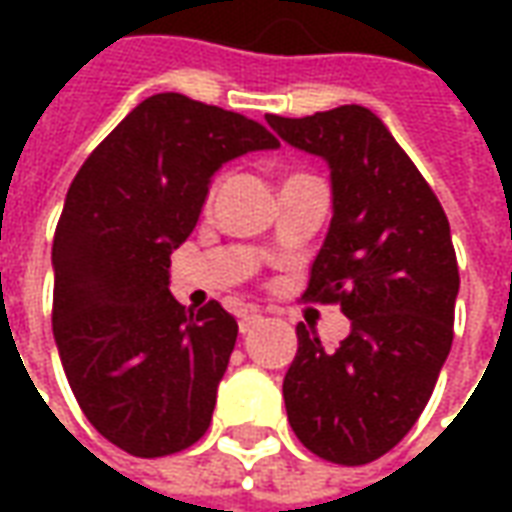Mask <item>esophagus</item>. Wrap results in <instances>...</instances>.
Masks as SVG:
<instances>
[{"instance_id":"1","label":"esophagus","mask_w":512,"mask_h":512,"mask_svg":"<svg viewBox=\"0 0 512 512\" xmlns=\"http://www.w3.org/2000/svg\"><path fill=\"white\" fill-rule=\"evenodd\" d=\"M260 318H263V315H260V312H257V310H244V315H241V321H238V329H241V334L252 332L257 323H260Z\"/></svg>"}]
</instances>
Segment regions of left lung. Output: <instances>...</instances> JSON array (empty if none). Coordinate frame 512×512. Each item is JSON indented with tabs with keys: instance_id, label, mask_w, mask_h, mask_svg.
I'll list each match as a JSON object with an SVG mask.
<instances>
[{
	"instance_id": "8db88e82",
	"label": "left lung",
	"mask_w": 512,
	"mask_h": 512,
	"mask_svg": "<svg viewBox=\"0 0 512 512\" xmlns=\"http://www.w3.org/2000/svg\"><path fill=\"white\" fill-rule=\"evenodd\" d=\"M266 120L329 164L332 224L304 299L340 304L351 321L334 351L296 326L299 351L282 381L290 428L323 461L362 466L414 428L450 354L461 285L450 222L365 106Z\"/></svg>"
}]
</instances>
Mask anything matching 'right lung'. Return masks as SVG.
<instances>
[{
  "label": "right lung",
  "mask_w": 512,
  "mask_h": 512,
  "mask_svg": "<svg viewBox=\"0 0 512 512\" xmlns=\"http://www.w3.org/2000/svg\"><path fill=\"white\" fill-rule=\"evenodd\" d=\"M277 147L249 117L158 93L73 178L51 246L54 343L84 417L128 455L186 450L211 425L238 323L219 301L186 310L169 255L222 164Z\"/></svg>",
  "instance_id": "right-lung-1"
}]
</instances>
